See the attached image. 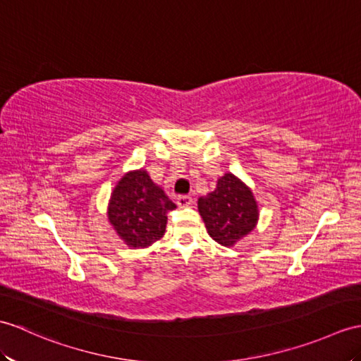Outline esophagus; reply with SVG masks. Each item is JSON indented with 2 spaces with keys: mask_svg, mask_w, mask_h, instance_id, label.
<instances>
[{
  "mask_svg": "<svg viewBox=\"0 0 361 361\" xmlns=\"http://www.w3.org/2000/svg\"><path fill=\"white\" fill-rule=\"evenodd\" d=\"M177 204L180 207H188L192 204V198L188 197V195H181V197H177Z\"/></svg>",
  "mask_w": 361,
  "mask_h": 361,
  "instance_id": "1",
  "label": "esophagus"
}]
</instances>
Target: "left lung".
I'll return each instance as SVG.
<instances>
[{
  "mask_svg": "<svg viewBox=\"0 0 361 361\" xmlns=\"http://www.w3.org/2000/svg\"><path fill=\"white\" fill-rule=\"evenodd\" d=\"M198 212L209 235L224 247L247 237L259 216L252 189L231 172L216 180L214 192L198 198Z\"/></svg>",
  "mask_w": 361,
  "mask_h": 361,
  "instance_id": "left-lung-1",
  "label": "left lung"
}]
</instances>
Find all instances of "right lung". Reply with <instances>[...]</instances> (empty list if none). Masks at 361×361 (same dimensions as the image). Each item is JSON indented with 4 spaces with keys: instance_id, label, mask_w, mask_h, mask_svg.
I'll list each match as a JSON object with an SVG mask.
<instances>
[{
    "instance_id": "right-lung-1",
    "label": "right lung",
    "mask_w": 361,
    "mask_h": 361,
    "mask_svg": "<svg viewBox=\"0 0 361 361\" xmlns=\"http://www.w3.org/2000/svg\"><path fill=\"white\" fill-rule=\"evenodd\" d=\"M175 207L147 171L137 169L126 172L116 183L107 204V219L124 245L145 249L164 235L167 212Z\"/></svg>"
}]
</instances>
